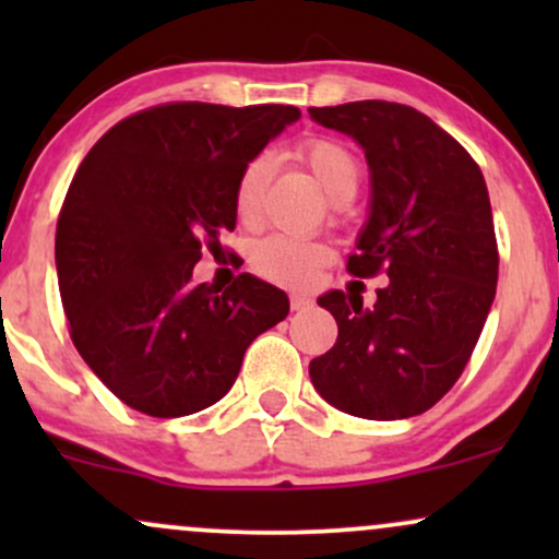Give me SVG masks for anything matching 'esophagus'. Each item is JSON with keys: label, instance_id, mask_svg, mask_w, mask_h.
Returning a JSON list of instances; mask_svg holds the SVG:
<instances>
[{"label": "esophagus", "instance_id": "esophagus-1", "mask_svg": "<svg viewBox=\"0 0 559 559\" xmlns=\"http://www.w3.org/2000/svg\"><path fill=\"white\" fill-rule=\"evenodd\" d=\"M310 307H312V299L310 297H301V294H297V297H292V310L294 312L310 310Z\"/></svg>", "mask_w": 559, "mask_h": 559}]
</instances>
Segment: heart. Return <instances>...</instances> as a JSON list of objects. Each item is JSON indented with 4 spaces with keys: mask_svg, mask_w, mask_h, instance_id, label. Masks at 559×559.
<instances>
[{
    "mask_svg": "<svg viewBox=\"0 0 559 559\" xmlns=\"http://www.w3.org/2000/svg\"><path fill=\"white\" fill-rule=\"evenodd\" d=\"M299 159L310 168L320 189L333 202H349L360 186V163L352 155L349 146L336 139H310L299 146ZM271 176V157L258 155L249 159L236 183V213L243 221H252L258 215L262 189ZM252 267L275 284L299 286L316 275V271L329 260V247L320 241L297 239V236L273 234L260 239L252 247Z\"/></svg>",
    "mask_w": 559,
    "mask_h": 559,
    "instance_id": "1",
    "label": "heart"
}]
</instances>
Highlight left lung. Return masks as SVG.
Wrapping results in <instances>:
<instances>
[{
    "label": "left lung",
    "instance_id": "1",
    "mask_svg": "<svg viewBox=\"0 0 559 559\" xmlns=\"http://www.w3.org/2000/svg\"><path fill=\"white\" fill-rule=\"evenodd\" d=\"M310 118L355 139L368 159V217L346 267L357 278L389 275L373 307L352 292L318 297L338 338L310 362L312 386L357 418H413L454 386L497 294L484 173L413 107L365 99L310 107Z\"/></svg>",
    "mask_w": 559,
    "mask_h": 559
}]
</instances>
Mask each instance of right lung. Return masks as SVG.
<instances>
[{
    "label": "right lung",
    "instance_id": "obj_1",
    "mask_svg": "<svg viewBox=\"0 0 559 559\" xmlns=\"http://www.w3.org/2000/svg\"><path fill=\"white\" fill-rule=\"evenodd\" d=\"M299 118L292 105L176 102L120 120L83 157L57 221V281L75 349L128 407H210L288 316L286 292L258 275L221 292L191 273L236 228L241 170Z\"/></svg>",
    "mask_w": 559,
    "mask_h": 559
}]
</instances>
